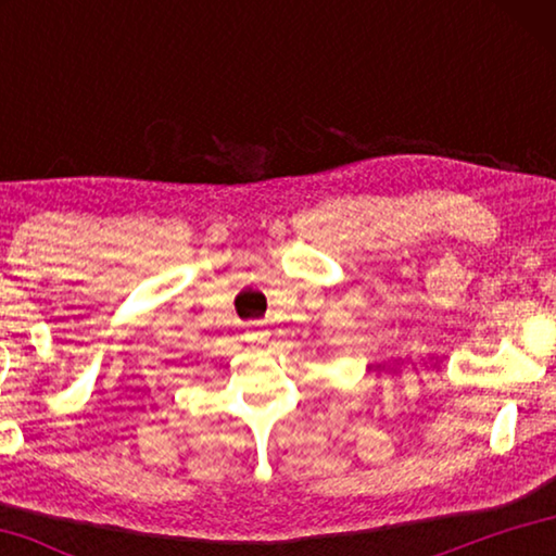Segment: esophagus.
<instances>
[{
	"mask_svg": "<svg viewBox=\"0 0 556 556\" xmlns=\"http://www.w3.org/2000/svg\"><path fill=\"white\" fill-rule=\"evenodd\" d=\"M269 333L267 331H260V328H257V338H260V341H265V338H267Z\"/></svg>",
	"mask_w": 556,
	"mask_h": 556,
	"instance_id": "obj_1",
	"label": "esophagus"
}]
</instances>
